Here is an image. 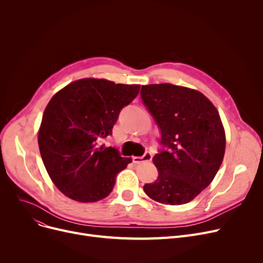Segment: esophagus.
<instances>
[{"mask_svg":"<svg viewBox=\"0 0 263 263\" xmlns=\"http://www.w3.org/2000/svg\"><path fill=\"white\" fill-rule=\"evenodd\" d=\"M151 159H153V155H151L150 153H145V155L143 157H133L132 158V160L135 164H140L143 162H149V161H151Z\"/></svg>","mask_w":263,"mask_h":263,"instance_id":"obj_1","label":"esophagus"}]
</instances>
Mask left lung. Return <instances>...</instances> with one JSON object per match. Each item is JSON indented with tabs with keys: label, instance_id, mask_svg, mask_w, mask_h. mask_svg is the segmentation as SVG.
<instances>
[{
	"label": "left lung",
	"instance_id": "8db88e82",
	"mask_svg": "<svg viewBox=\"0 0 263 263\" xmlns=\"http://www.w3.org/2000/svg\"><path fill=\"white\" fill-rule=\"evenodd\" d=\"M141 96L161 131L162 146L153 159L158 179L144 191L164 204L187 203L212 182L224 159L217 109L201 92L168 83L142 86Z\"/></svg>",
	"mask_w": 263,
	"mask_h": 263
}]
</instances>
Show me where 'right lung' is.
<instances>
[{"label": "right lung", "mask_w": 263, "mask_h": 263, "mask_svg": "<svg viewBox=\"0 0 263 263\" xmlns=\"http://www.w3.org/2000/svg\"><path fill=\"white\" fill-rule=\"evenodd\" d=\"M140 87L82 79L52 97L41 120L38 145L53 183L67 197L80 202L105 198L117 174L132 162L100 143L112 134L120 110L136 98Z\"/></svg>", "instance_id": "1"}]
</instances>
